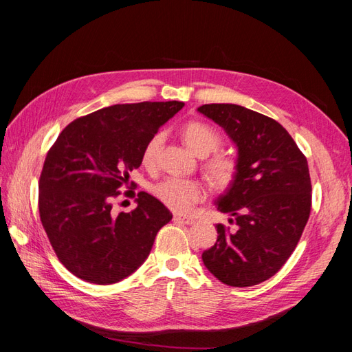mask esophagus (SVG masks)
<instances>
[{"label":"esophagus","instance_id":"1","mask_svg":"<svg viewBox=\"0 0 352 352\" xmlns=\"http://www.w3.org/2000/svg\"><path fill=\"white\" fill-rule=\"evenodd\" d=\"M173 220L176 223H182V225H192V223H194L192 217H186V216H180V214H175Z\"/></svg>","mask_w":352,"mask_h":352}]
</instances>
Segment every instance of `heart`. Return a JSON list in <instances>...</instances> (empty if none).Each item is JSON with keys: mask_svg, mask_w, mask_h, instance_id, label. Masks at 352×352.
<instances>
[{"mask_svg": "<svg viewBox=\"0 0 352 352\" xmlns=\"http://www.w3.org/2000/svg\"><path fill=\"white\" fill-rule=\"evenodd\" d=\"M182 136L185 144L198 157H207L217 151L221 145L220 133L204 122L192 120L184 126ZM163 142L162 133H154L142 148L141 163L146 168H153L157 163L160 145ZM210 180L216 186H228L236 176V162L226 154L212 155L206 163ZM154 195L166 207L177 212H186L204 197V189L192 179L166 177L153 188Z\"/></svg>", "mask_w": 352, "mask_h": 352, "instance_id": "b5f03b06", "label": "heart"}]
</instances>
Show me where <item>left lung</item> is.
Segmentation results:
<instances>
[{"label": "left lung", "instance_id": "1", "mask_svg": "<svg viewBox=\"0 0 352 352\" xmlns=\"http://www.w3.org/2000/svg\"><path fill=\"white\" fill-rule=\"evenodd\" d=\"M223 127L238 148L236 176L217 198L236 232L217 225V241L202 252L208 272L229 286L258 285L291 257L311 210L305 155L285 127L236 104L198 109Z\"/></svg>", "mask_w": 352, "mask_h": 352}]
</instances>
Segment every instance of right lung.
<instances>
[{
    "instance_id": "add662e5",
    "label": "right lung",
    "mask_w": 352,
    "mask_h": 352,
    "mask_svg": "<svg viewBox=\"0 0 352 352\" xmlns=\"http://www.w3.org/2000/svg\"><path fill=\"white\" fill-rule=\"evenodd\" d=\"M184 105L116 104L73 120L50 148L39 177V216L52 250L76 278L97 285L127 278L172 220L163 202L146 192L138 194L131 212L111 208L141 166L145 142Z\"/></svg>"
}]
</instances>
